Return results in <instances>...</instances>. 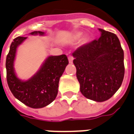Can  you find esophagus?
Segmentation results:
<instances>
[{"label": "esophagus", "instance_id": "34e87169", "mask_svg": "<svg viewBox=\"0 0 134 134\" xmlns=\"http://www.w3.org/2000/svg\"><path fill=\"white\" fill-rule=\"evenodd\" d=\"M68 61H69V63H70V64H72V61H73V57H72V56L69 55L68 57Z\"/></svg>", "mask_w": 134, "mask_h": 134}]
</instances>
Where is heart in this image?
Instances as JSON below:
<instances>
[{"mask_svg": "<svg viewBox=\"0 0 134 134\" xmlns=\"http://www.w3.org/2000/svg\"><path fill=\"white\" fill-rule=\"evenodd\" d=\"M82 36V34L81 33H80V32H77L75 34H74L72 35V41H77V40H78L80 38H81Z\"/></svg>", "mask_w": 134, "mask_h": 134, "instance_id": "obj_1", "label": "heart"}]
</instances>
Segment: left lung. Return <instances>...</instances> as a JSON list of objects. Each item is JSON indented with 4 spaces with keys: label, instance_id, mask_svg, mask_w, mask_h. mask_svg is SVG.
<instances>
[{
    "label": "left lung",
    "instance_id": "obj_1",
    "mask_svg": "<svg viewBox=\"0 0 134 134\" xmlns=\"http://www.w3.org/2000/svg\"><path fill=\"white\" fill-rule=\"evenodd\" d=\"M98 30L100 38L80 47L72 56L82 95L103 102L111 98L122 85L124 51L115 34Z\"/></svg>",
    "mask_w": 134,
    "mask_h": 134
}]
</instances>
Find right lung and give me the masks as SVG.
I'll return each mask as SVG.
<instances>
[{
    "instance_id": "obj_1",
    "label": "right lung",
    "mask_w": 134,
    "mask_h": 134,
    "mask_svg": "<svg viewBox=\"0 0 134 134\" xmlns=\"http://www.w3.org/2000/svg\"><path fill=\"white\" fill-rule=\"evenodd\" d=\"M30 34L42 36L44 32L34 31ZM26 38L17 37L11 43L6 58L7 82L15 98L27 106L41 108L51 103L57 97L59 79L68 64V60L65 54L49 56L34 76L26 81L21 80L14 72V62L17 47Z\"/></svg>"
}]
</instances>
